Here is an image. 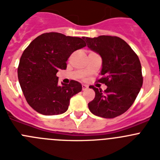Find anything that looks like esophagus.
I'll list each match as a JSON object with an SVG mask.
<instances>
[{
    "label": "esophagus",
    "instance_id": "obj_1",
    "mask_svg": "<svg viewBox=\"0 0 160 160\" xmlns=\"http://www.w3.org/2000/svg\"><path fill=\"white\" fill-rule=\"evenodd\" d=\"M87 89H88V86H87V85L82 84V90H86Z\"/></svg>",
    "mask_w": 160,
    "mask_h": 160
}]
</instances>
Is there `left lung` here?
<instances>
[{
  "instance_id": "left-lung-1",
  "label": "left lung",
  "mask_w": 160,
  "mask_h": 160,
  "mask_svg": "<svg viewBox=\"0 0 160 160\" xmlns=\"http://www.w3.org/2000/svg\"><path fill=\"white\" fill-rule=\"evenodd\" d=\"M87 46L101 56L102 68L98 80L107 88L90 86L95 92L88 103L90 112L105 118H112L125 113L135 102L142 86L140 61L131 46L122 38L112 36L85 38Z\"/></svg>"
}]
</instances>
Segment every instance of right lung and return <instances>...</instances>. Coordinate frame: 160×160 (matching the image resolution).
<instances>
[{
	"label": "right lung",
	"mask_w": 160,
	"mask_h": 160,
	"mask_svg": "<svg viewBox=\"0 0 160 160\" xmlns=\"http://www.w3.org/2000/svg\"><path fill=\"white\" fill-rule=\"evenodd\" d=\"M86 46L81 38L51 32L38 36L24 50L18 80L25 99L37 112L56 115L67 111L70 98L81 91L82 85L71 80L60 86L56 73L66 70L72 53Z\"/></svg>",
	"instance_id": "add662e5"
}]
</instances>
